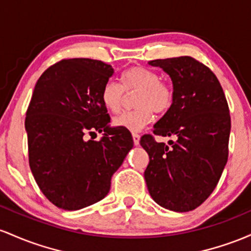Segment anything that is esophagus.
Listing matches in <instances>:
<instances>
[{
	"mask_svg": "<svg viewBox=\"0 0 251 251\" xmlns=\"http://www.w3.org/2000/svg\"><path fill=\"white\" fill-rule=\"evenodd\" d=\"M133 140H134V145L137 146L140 143V135L136 133H133Z\"/></svg>",
	"mask_w": 251,
	"mask_h": 251,
	"instance_id": "esophagus-1",
	"label": "esophagus"
}]
</instances>
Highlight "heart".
<instances>
[{"mask_svg":"<svg viewBox=\"0 0 251 251\" xmlns=\"http://www.w3.org/2000/svg\"><path fill=\"white\" fill-rule=\"evenodd\" d=\"M120 88L114 80L105 81L100 90V100L112 114H118L123 108L125 92L139 91L135 100L136 110L125 112L115 117V126L140 131L153 121V111L165 114L173 103V89L165 81L160 80L159 75L142 66L128 69L121 75Z\"/></svg>","mask_w":251,"mask_h":251,"instance_id":"b5f03b06","label":"heart"}]
</instances>
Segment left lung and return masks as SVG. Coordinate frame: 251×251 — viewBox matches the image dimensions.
<instances>
[{
    "instance_id": "left-lung-1",
    "label": "left lung",
    "mask_w": 251,
    "mask_h": 251,
    "mask_svg": "<svg viewBox=\"0 0 251 251\" xmlns=\"http://www.w3.org/2000/svg\"><path fill=\"white\" fill-rule=\"evenodd\" d=\"M148 64L162 69L173 84V103L153 133L176 140L166 145L151 135L141 137L149 155L146 184L160 206L187 212L209 198L226 165L229 106L215 73L196 59H156Z\"/></svg>"
}]
</instances>
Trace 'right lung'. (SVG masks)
Listing matches in <instances>:
<instances>
[{
  "label": "right lung",
  "instance_id": "1",
  "mask_svg": "<svg viewBox=\"0 0 251 251\" xmlns=\"http://www.w3.org/2000/svg\"><path fill=\"white\" fill-rule=\"evenodd\" d=\"M112 75L103 61L64 59L35 84L25 121L29 166L41 192L59 209L75 211L102 201L134 146L128 129L109 126L100 100ZM95 131H104L102 139L86 140Z\"/></svg>",
  "mask_w": 251,
  "mask_h": 251
}]
</instances>
